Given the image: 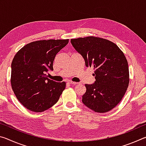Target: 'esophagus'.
<instances>
[{
  "label": "esophagus",
  "mask_w": 146,
  "mask_h": 146,
  "mask_svg": "<svg viewBox=\"0 0 146 146\" xmlns=\"http://www.w3.org/2000/svg\"><path fill=\"white\" fill-rule=\"evenodd\" d=\"M68 83L70 84H73V85H76V84H78V82H73V81H71V80H69L68 81Z\"/></svg>",
  "instance_id": "34e87169"
}]
</instances>
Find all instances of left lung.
Wrapping results in <instances>:
<instances>
[{"mask_svg": "<svg viewBox=\"0 0 146 146\" xmlns=\"http://www.w3.org/2000/svg\"><path fill=\"white\" fill-rule=\"evenodd\" d=\"M71 43L95 70V83L85 84L82 102L97 113H106L118 105L129 82L128 63L117 45L106 39L88 36L71 39Z\"/></svg>", "mask_w": 146, "mask_h": 146, "instance_id": "left-lung-1", "label": "left lung"}]
</instances>
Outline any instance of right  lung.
<instances>
[{
  "label": "right lung",
  "instance_id": "1",
  "mask_svg": "<svg viewBox=\"0 0 146 146\" xmlns=\"http://www.w3.org/2000/svg\"><path fill=\"white\" fill-rule=\"evenodd\" d=\"M69 42L66 40L32 42L16 53L11 63V84L19 101L28 110L42 112L55 104L66 88L47 77L53 70L56 54Z\"/></svg>",
  "mask_w": 146,
  "mask_h": 146
}]
</instances>
